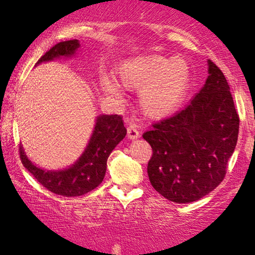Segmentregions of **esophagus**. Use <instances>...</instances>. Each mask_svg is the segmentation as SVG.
I'll return each instance as SVG.
<instances>
[{
	"instance_id": "esophagus-1",
	"label": "esophagus",
	"mask_w": 255,
	"mask_h": 255,
	"mask_svg": "<svg viewBox=\"0 0 255 255\" xmlns=\"http://www.w3.org/2000/svg\"><path fill=\"white\" fill-rule=\"evenodd\" d=\"M127 135H128V139H137V137L140 136V133L139 130H137L136 126L135 125H129L127 127Z\"/></svg>"
}]
</instances>
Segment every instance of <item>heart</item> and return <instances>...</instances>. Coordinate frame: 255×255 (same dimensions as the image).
<instances>
[{
    "mask_svg": "<svg viewBox=\"0 0 255 255\" xmlns=\"http://www.w3.org/2000/svg\"><path fill=\"white\" fill-rule=\"evenodd\" d=\"M120 83L131 90H140L139 102L145 115L163 119L175 113L188 95L192 73L182 58L144 55L128 58L118 68ZM108 97L120 99L119 84L110 78L101 81Z\"/></svg>",
    "mask_w": 255,
    "mask_h": 255,
    "instance_id": "b5f03b06",
    "label": "heart"
}]
</instances>
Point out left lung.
Segmentation results:
<instances>
[{"instance_id":"1","label":"left lung","mask_w":255,"mask_h":255,"mask_svg":"<svg viewBox=\"0 0 255 255\" xmlns=\"http://www.w3.org/2000/svg\"><path fill=\"white\" fill-rule=\"evenodd\" d=\"M207 64L209 77L191 103L142 135L153 152L147 164L152 187L177 204L197 201L223 181L238 142L230 87L211 60Z\"/></svg>"}]
</instances>
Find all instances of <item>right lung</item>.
Returning <instances> with one entry per match:
<instances>
[{
    "label": "right lung",
    "instance_id": "right-lung-1",
    "mask_svg": "<svg viewBox=\"0 0 255 255\" xmlns=\"http://www.w3.org/2000/svg\"><path fill=\"white\" fill-rule=\"evenodd\" d=\"M80 46L78 39L60 42L46 51L37 64L55 58L72 57ZM127 134L120 115H99L90 141L79 159L69 168L62 170H46L33 163L26 156L20 145V159L36 180L48 191L63 197H79L93 191L102 183L107 171V160L116 145Z\"/></svg>",
    "mask_w": 255,
    "mask_h": 255
}]
</instances>
